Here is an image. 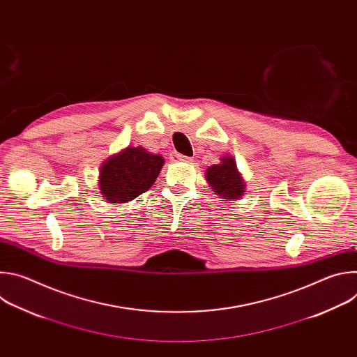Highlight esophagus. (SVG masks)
Wrapping results in <instances>:
<instances>
[{
    "label": "esophagus",
    "instance_id": "esophagus-1",
    "mask_svg": "<svg viewBox=\"0 0 357 357\" xmlns=\"http://www.w3.org/2000/svg\"><path fill=\"white\" fill-rule=\"evenodd\" d=\"M171 160L172 161H182V162H193V158H190V157H185V155H181V154H178V152H172V155H171Z\"/></svg>",
    "mask_w": 357,
    "mask_h": 357
}]
</instances>
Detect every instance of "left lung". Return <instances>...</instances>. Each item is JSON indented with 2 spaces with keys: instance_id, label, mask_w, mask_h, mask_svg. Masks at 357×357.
Returning <instances> with one entry per match:
<instances>
[{
  "instance_id": "obj_1",
  "label": "left lung",
  "mask_w": 357,
  "mask_h": 357,
  "mask_svg": "<svg viewBox=\"0 0 357 357\" xmlns=\"http://www.w3.org/2000/svg\"><path fill=\"white\" fill-rule=\"evenodd\" d=\"M206 179L213 190L225 199H238L245 190L244 182L237 172L234 160H231L230 157H225L222 160V164L208 168Z\"/></svg>"
}]
</instances>
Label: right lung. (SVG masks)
Segmentation results:
<instances>
[{"label":"right lung","mask_w":357,"mask_h":357,"mask_svg":"<svg viewBox=\"0 0 357 357\" xmlns=\"http://www.w3.org/2000/svg\"><path fill=\"white\" fill-rule=\"evenodd\" d=\"M164 165L161 155L144 148H126L100 169V190L110 203H126L148 190Z\"/></svg>","instance_id":"right-lung-1"}]
</instances>
